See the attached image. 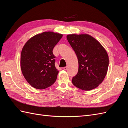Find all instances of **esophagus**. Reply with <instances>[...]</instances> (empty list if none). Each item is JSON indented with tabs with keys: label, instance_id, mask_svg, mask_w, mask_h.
<instances>
[{
	"label": "esophagus",
	"instance_id": "obj_1",
	"mask_svg": "<svg viewBox=\"0 0 128 128\" xmlns=\"http://www.w3.org/2000/svg\"><path fill=\"white\" fill-rule=\"evenodd\" d=\"M63 69H64V70H66L67 69V67H64L63 68Z\"/></svg>",
	"mask_w": 128,
	"mask_h": 128
}]
</instances>
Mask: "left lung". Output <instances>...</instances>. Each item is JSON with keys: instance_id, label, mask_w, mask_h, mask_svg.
Listing matches in <instances>:
<instances>
[{"instance_id": "left-lung-1", "label": "left lung", "mask_w": 128, "mask_h": 128, "mask_svg": "<svg viewBox=\"0 0 128 128\" xmlns=\"http://www.w3.org/2000/svg\"><path fill=\"white\" fill-rule=\"evenodd\" d=\"M67 40L75 51L78 70L72 83L81 90L89 91L101 84L107 72L109 59L106 51L94 38L88 34H72Z\"/></svg>"}]
</instances>
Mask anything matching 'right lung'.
Returning a JSON list of instances; mask_svg holds the SVG:
<instances>
[{
  "instance_id": "1",
  "label": "right lung",
  "mask_w": 128,
  "mask_h": 128,
  "mask_svg": "<svg viewBox=\"0 0 128 128\" xmlns=\"http://www.w3.org/2000/svg\"><path fill=\"white\" fill-rule=\"evenodd\" d=\"M62 34L51 32L37 34L26 42L21 54V69L25 79L37 89L47 88L58 74L53 49Z\"/></svg>"
}]
</instances>
